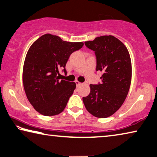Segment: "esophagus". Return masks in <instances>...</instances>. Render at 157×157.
Masks as SVG:
<instances>
[{"label": "esophagus", "instance_id": "34e87169", "mask_svg": "<svg viewBox=\"0 0 157 157\" xmlns=\"http://www.w3.org/2000/svg\"><path fill=\"white\" fill-rule=\"evenodd\" d=\"M75 84H76L77 87H78V86H79V85L82 84L81 82H78V81H75Z\"/></svg>", "mask_w": 157, "mask_h": 157}]
</instances>
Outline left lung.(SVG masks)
Here are the masks:
<instances>
[{"instance_id": "1", "label": "left lung", "mask_w": 157, "mask_h": 157, "mask_svg": "<svg viewBox=\"0 0 157 157\" xmlns=\"http://www.w3.org/2000/svg\"><path fill=\"white\" fill-rule=\"evenodd\" d=\"M96 56V71H102V83L90 84L91 91L83 97L89 112L97 118H105L116 112L128 94L132 80V62L128 50L112 35L96 37L85 41Z\"/></svg>"}]
</instances>
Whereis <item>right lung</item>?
Instances as JSON below:
<instances>
[{"label":"right lung","mask_w":157,"mask_h":157,"mask_svg":"<svg viewBox=\"0 0 157 157\" xmlns=\"http://www.w3.org/2000/svg\"><path fill=\"white\" fill-rule=\"evenodd\" d=\"M84 46L82 42H68L59 36L46 34L32 44L23 69V87L34 109L46 116L62 113L74 90L75 82L58 78L70 55Z\"/></svg>","instance_id":"1"}]
</instances>
